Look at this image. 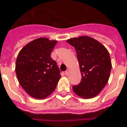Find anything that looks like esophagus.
<instances>
[{"label": "esophagus", "mask_w": 127, "mask_h": 127, "mask_svg": "<svg viewBox=\"0 0 127 127\" xmlns=\"http://www.w3.org/2000/svg\"><path fill=\"white\" fill-rule=\"evenodd\" d=\"M69 73H70V70H66V71H65V75H66V76H68L69 75Z\"/></svg>", "instance_id": "obj_1"}]
</instances>
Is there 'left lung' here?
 Segmentation results:
<instances>
[{"label": "left lung", "mask_w": 127, "mask_h": 127, "mask_svg": "<svg viewBox=\"0 0 127 127\" xmlns=\"http://www.w3.org/2000/svg\"><path fill=\"white\" fill-rule=\"evenodd\" d=\"M77 52L81 81L73 87L76 94L90 99L100 93L108 81L112 68L110 56L104 45L89 36L66 40Z\"/></svg>", "instance_id": "left-lung-1"}]
</instances>
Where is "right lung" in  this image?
Returning <instances> with one entry per match:
<instances>
[{"mask_svg":"<svg viewBox=\"0 0 127 127\" xmlns=\"http://www.w3.org/2000/svg\"><path fill=\"white\" fill-rule=\"evenodd\" d=\"M56 40L39 37L25 45L19 52L15 64L21 86L31 97L45 99L51 95L61 78L56 61L50 56Z\"/></svg>","mask_w":127,"mask_h":127,"instance_id":"obj_1","label":"right lung"}]
</instances>
